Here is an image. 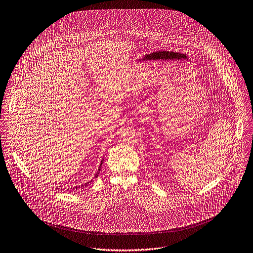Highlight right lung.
<instances>
[{
    "label": "right lung",
    "mask_w": 253,
    "mask_h": 253,
    "mask_svg": "<svg viewBox=\"0 0 253 253\" xmlns=\"http://www.w3.org/2000/svg\"><path fill=\"white\" fill-rule=\"evenodd\" d=\"M102 162H103V159L101 160V165H100V167H99V169H98V171H97V173H96V175H95V177H94V178H97V177L99 176V174H100V171H101V164H102ZM92 181H93V180H91L90 182H87V183H85V185H81V187H80V186H79V187H75V188H73V190H74V189H76V190H77V189H79V188H84V187H87V186H88V185H89V184H90Z\"/></svg>",
    "instance_id": "add662e5"
}]
</instances>
